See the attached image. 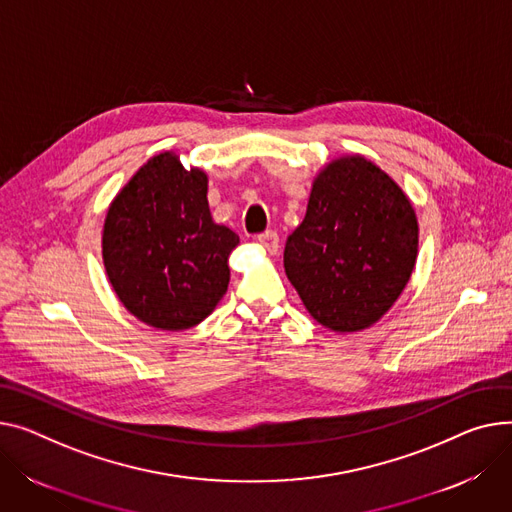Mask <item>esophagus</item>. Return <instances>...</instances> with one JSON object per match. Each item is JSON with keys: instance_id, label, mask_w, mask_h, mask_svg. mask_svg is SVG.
Masks as SVG:
<instances>
[{"instance_id": "1", "label": "esophagus", "mask_w": 512, "mask_h": 512, "mask_svg": "<svg viewBox=\"0 0 512 512\" xmlns=\"http://www.w3.org/2000/svg\"><path fill=\"white\" fill-rule=\"evenodd\" d=\"M257 241L269 251V253H276L280 249V238L276 230H265L261 234H257Z\"/></svg>"}]
</instances>
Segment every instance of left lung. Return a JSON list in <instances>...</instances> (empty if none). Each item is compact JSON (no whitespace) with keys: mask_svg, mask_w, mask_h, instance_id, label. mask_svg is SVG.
I'll list each match as a JSON object with an SVG mask.
<instances>
[{"mask_svg":"<svg viewBox=\"0 0 512 512\" xmlns=\"http://www.w3.org/2000/svg\"><path fill=\"white\" fill-rule=\"evenodd\" d=\"M418 220L410 199L362 156L339 158L317 177L284 267L306 311L331 331L379 321L412 276Z\"/></svg>","mask_w":512,"mask_h":512,"instance_id":"8db88e82","label":"left lung"}]
</instances>
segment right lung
<instances>
[{
	"label": "right lung",
	"mask_w": 512,
	"mask_h": 512,
	"mask_svg": "<svg viewBox=\"0 0 512 512\" xmlns=\"http://www.w3.org/2000/svg\"><path fill=\"white\" fill-rule=\"evenodd\" d=\"M236 245L238 236L212 220L208 177L164 152L111 203L102 259L129 313L152 327L179 331L216 309Z\"/></svg>",
	"instance_id": "obj_1"
}]
</instances>
